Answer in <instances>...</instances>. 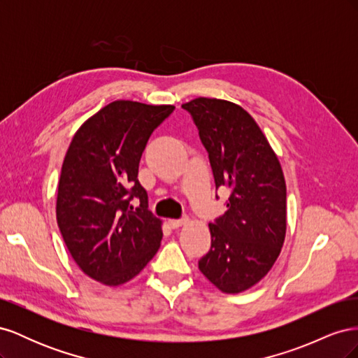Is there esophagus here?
<instances>
[{"label": "esophagus", "mask_w": 358, "mask_h": 358, "mask_svg": "<svg viewBox=\"0 0 358 358\" xmlns=\"http://www.w3.org/2000/svg\"><path fill=\"white\" fill-rule=\"evenodd\" d=\"M187 221H188L187 216H185V218H180V220H170V221H169V225L171 227V229H178V227L183 225Z\"/></svg>", "instance_id": "esophagus-1"}]
</instances>
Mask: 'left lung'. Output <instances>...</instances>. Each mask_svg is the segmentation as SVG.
<instances>
[{"label":"left lung","mask_w":358,"mask_h":358,"mask_svg":"<svg viewBox=\"0 0 358 358\" xmlns=\"http://www.w3.org/2000/svg\"><path fill=\"white\" fill-rule=\"evenodd\" d=\"M182 109L197 127L216 189L230 191L227 212L209 222L210 249L199 268L221 291L234 294L262 280L284 245V173L262 129L241 106L200 96Z\"/></svg>","instance_id":"1"}]
</instances>
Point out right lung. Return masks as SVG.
I'll use <instances>...</instances> for the list:
<instances>
[{
    "mask_svg": "<svg viewBox=\"0 0 358 358\" xmlns=\"http://www.w3.org/2000/svg\"><path fill=\"white\" fill-rule=\"evenodd\" d=\"M173 106L113 101L74 134L64 158L57 221L73 259L106 285H121L157 254L161 221L137 179L148 140ZM139 203L134 210L132 201Z\"/></svg>",
    "mask_w": 358,
    "mask_h": 358,
    "instance_id": "right-lung-1",
    "label": "right lung"
}]
</instances>
